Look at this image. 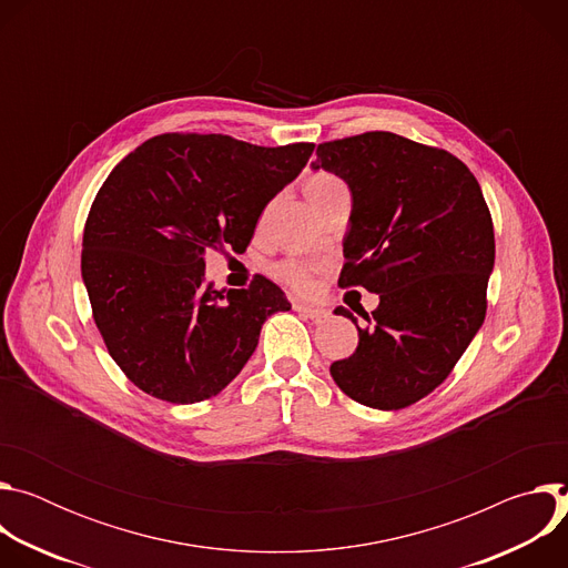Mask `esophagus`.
<instances>
[{
    "label": "esophagus",
    "instance_id": "esophagus-1",
    "mask_svg": "<svg viewBox=\"0 0 568 568\" xmlns=\"http://www.w3.org/2000/svg\"><path fill=\"white\" fill-rule=\"evenodd\" d=\"M294 310L296 312H301V314H305L307 318H312V321H326L328 316H331V312L326 310V307H318V305H307V303H294Z\"/></svg>",
    "mask_w": 568,
    "mask_h": 568
}]
</instances>
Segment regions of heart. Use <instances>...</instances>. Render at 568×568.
Segmentation results:
<instances>
[{
  "label": "heart",
  "mask_w": 568,
  "mask_h": 568,
  "mask_svg": "<svg viewBox=\"0 0 568 568\" xmlns=\"http://www.w3.org/2000/svg\"><path fill=\"white\" fill-rule=\"evenodd\" d=\"M342 182L335 178V175H328V173H316L307 180L305 184V195L307 200H316L318 195L328 193L331 189L339 186ZM272 276L298 292H307L314 283V272H316V265L312 263H305V261H298V258H283L278 263L272 265Z\"/></svg>",
  "instance_id": "b5f03b06"
}]
</instances>
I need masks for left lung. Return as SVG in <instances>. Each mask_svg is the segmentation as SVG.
I'll use <instances>...</instances> for the list:
<instances>
[{"mask_svg":"<svg viewBox=\"0 0 568 568\" xmlns=\"http://www.w3.org/2000/svg\"><path fill=\"white\" fill-rule=\"evenodd\" d=\"M314 171L353 195L339 287L379 296L357 351L331 366L337 386L371 409L395 412L447 379L485 318L495 229L476 178L447 150L393 132L318 143Z\"/></svg>","mask_w":568,"mask_h":568,"instance_id":"obj_1","label":"left lung"}]
</instances>
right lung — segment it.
<instances>
[{
  "label": "right lung",
  "instance_id": "obj_1",
  "mask_svg": "<svg viewBox=\"0 0 568 568\" xmlns=\"http://www.w3.org/2000/svg\"><path fill=\"white\" fill-rule=\"evenodd\" d=\"M312 150L159 134L103 182L80 270L112 359L143 393L173 404L217 395L256 351L267 316L290 310L265 276L250 290L204 283V256L245 252L263 209L296 180Z\"/></svg>",
  "mask_w": 568,
  "mask_h": 568
}]
</instances>
